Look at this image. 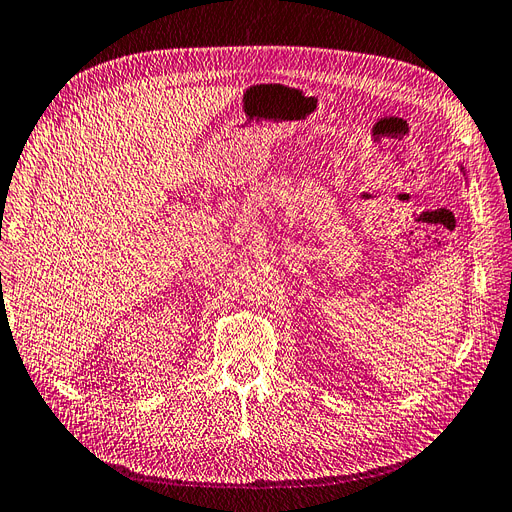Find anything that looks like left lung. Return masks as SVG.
<instances>
[{
	"mask_svg": "<svg viewBox=\"0 0 512 512\" xmlns=\"http://www.w3.org/2000/svg\"><path fill=\"white\" fill-rule=\"evenodd\" d=\"M461 169H463V167H461Z\"/></svg>",
	"mask_w": 512,
	"mask_h": 512,
	"instance_id": "left-lung-1",
	"label": "left lung"
}]
</instances>
